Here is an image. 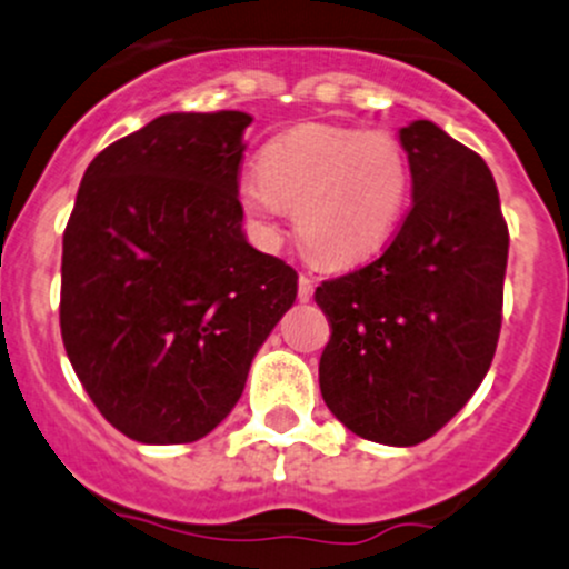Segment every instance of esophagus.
Wrapping results in <instances>:
<instances>
[{
	"mask_svg": "<svg viewBox=\"0 0 569 569\" xmlns=\"http://www.w3.org/2000/svg\"><path fill=\"white\" fill-rule=\"evenodd\" d=\"M311 296H315V279L309 273H301L298 277V301H311Z\"/></svg>",
	"mask_w": 569,
	"mask_h": 569,
	"instance_id": "esophagus-1",
	"label": "esophagus"
}]
</instances>
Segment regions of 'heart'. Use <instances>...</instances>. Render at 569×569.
Here are the masks:
<instances>
[{
    "instance_id": "obj_1",
    "label": "heart",
    "mask_w": 569,
    "mask_h": 569,
    "mask_svg": "<svg viewBox=\"0 0 569 569\" xmlns=\"http://www.w3.org/2000/svg\"><path fill=\"white\" fill-rule=\"evenodd\" d=\"M258 169L239 182L241 212L271 239L292 209L298 239L325 266L379 252L411 196V161L389 131L298 126L263 147Z\"/></svg>"
}]
</instances>
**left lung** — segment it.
Returning <instances> with one entry per match:
<instances>
[{
  "instance_id": "obj_1",
  "label": "left lung",
  "mask_w": 569,
  "mask_h": 569,
  "mask_svg": "<svg viewBox=\"0 0 569 569\" xmlns=\"http://www.w3.org/2000/svg\"><path fill=\"white\" fill-rule=\"evenodd\" d=\"M403 226L373 263L317 287L330 322L319 389L355 436L417 446L483 381L502 325L508 226L481 156L430 120L400 129Z\"/></svg>"
}]
</instances>
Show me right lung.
<instances>
[{
  "instance_id": "right-lung-1",
  "label": "right lung",
  "mask_w": 569,
  "mask_h": 569,
  "mask_svg": "<svg viewBox=\"0 0 569 569\" xmlns=\"http://www.w3.org/2000/svg\"><path fill=\"white\" fill-rule=\"evenodd\" d=\"M247 112H171L82 174L63 231L61 338L88 398L139 443H193L241 398L298 273L247 244Z\"/></svg>"
}]
</instances>
